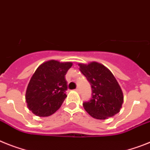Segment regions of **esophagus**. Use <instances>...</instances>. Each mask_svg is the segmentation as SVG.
Returning a JSON list of instances; mask_svg holds the SVG:
<instances>
[{
    "label": "esophagus",
    "mask_w": 150,
    "mask_h": 150,
    "mask_svg": "<svg viewBox=\"0 0 150 150\" xmlns=\"http://www.w3.org/2000/svg\"><path fill=\"white\" fill-rule=\"evenodd\" d=\"M75 91H77V92H80V91H81V90H80V88H76V89H75Z\"/></svg>",
    "instance_id": "34e87169"
}]
</instances>
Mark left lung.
Instances as JSON below:
<instances>
[{
    "label": "left lung",
    "instance_id": "left-lung-1",
    "mask_svg": "<svg viewBox=\"0 0 150 150\" xmlns=\"http://www.w3.org/2000/svg\"><path fill=\"white\" fill-rule=\"evenodd\" d=\"M79 65L92 90L90 100L83 103L85 110L98 120H105L117 114L124 102V95L111 71L95 62Z\"/></svg>",
    "mask_w": 150,
    "mask_h": 150
}]
</instances>
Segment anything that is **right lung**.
Wrapping results in <instances>:
<instances>
[{"label": "right lung", "mask_w": 150, "mask_h": 150, "mask_svg": "<svg viewBox=\"0 0 150 150\" xmlns=\"http://www.w3.org/2000/svg\"><path fill=\"white\" fill-rule=\"evenodd\" d=\"M71 65V62L50 60L37 68L26 88L29 110L40 117H47L61 107L67 97L65 75Z\"/></svg>", "instance_id": "add662e5"}]
</instances>
